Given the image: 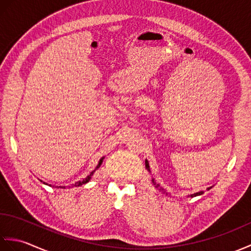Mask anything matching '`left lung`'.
Here are the masks:
<instances>
[{
  "instance_id": "left-lung-1",
  "label": "left lung",
  "mask_w": 251,
  "mask_h": 251,
  "mask_svg": "<svg viewBox=\"0 0 251 251\" xmlns=\"http://www.w3.org/2000/svg\"><path fill=\"white\" fill-rule=\"evenodd\" d=\"M146 168L149 170V172H150V166H149V162L147 161V159H146ZM151 173V172H150ZM152 182H153V184L154 185H155V188L156 189H158L159 191H162V192H164V193H166V194H168L167 193V192L166 191H165L163 188H162V186L161 185H159L158 183H156L155 182V181H154V179H152ZM211 189V186H210V188H208L207 190H210ZM202 193H204V192H202V191H200V192H197V193H194V194H191V195H189V196H191V197H194V196H199V195H201Z\"/></svg>"
}]
</instances>
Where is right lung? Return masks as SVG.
Returning <instances> with one entry per match:
<instances>
[{
  "mask_svg": "<svg viewBox=\"0 0 251 251\" xmlns=\"http://www.w3.org/2000/svg\"><path fill=\"white\" fill-rule=\"evenodd\" d=\"M103 158L104 157H101L100 158V161H99V163H98V165H97V167H96V169L95 170H93L92 173H90L86 178H84L83 180H79V181H77V182H75L74 184H72V186H81V185H83V184H85V183H87L88 181L92 179V177H93V175H94V173L96 172V170H97L100 166H101V164H102V161H103ZM42 181V180H41ZM43 183H45V182H43ZM45 184H47V183H45ZM58 188H62V189H66V186H58Z\"/></svg>",
  "mask_w": 251,
  "mask_h": 251,
  "instance_id": "right-lung-1",
  "label": "right lung"
}]
</instances>
